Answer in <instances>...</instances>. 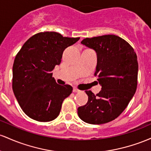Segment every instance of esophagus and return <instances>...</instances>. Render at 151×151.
Segmentation results:
<instances>
[{
    "instance_id": "1",
    "label": "esophagus",
    "mask_w": 151,
    "mask_h": 151,
    "mask_svg": "<svg viewBox=\"0 0 151 151\" xmlns=\"http://www.w3.org/2000/svg\"><path fill=\"white\" fill-rule=\"evenodd\" d=\"M73 91L74 93H78V92H80V91H79V90L78 89V88H75V87H74L73 89Z\"/></svg>"
}]
</instances>
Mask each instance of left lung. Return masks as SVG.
I'll use <instances>...</instances> for the list:
<instances>
[{
    "mask_svg": "<svg viewBox=\"0 0 151 151\" xmlns=\"http://www.w3.org/2000/svg\"><path fill=\"white\" fill-rule=\"evenodd\" d=\"M81 43L97 53L94 76L102 88L96 95L86 91L88 101L78 108V114L87 123L104 124L118 118L134 96L138 85V58L133 47L115 35L86 38Z\"/></svg>",
    "mask_w": 151,
    "mask_h": 151,
    "instance_id": "8db88e82",
    "label": "left lung"
}]
</instances>
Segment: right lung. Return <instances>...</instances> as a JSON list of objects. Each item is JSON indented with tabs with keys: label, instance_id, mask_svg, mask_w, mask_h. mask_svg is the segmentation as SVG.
<instances>
[{
	"label": "right lung",
	"instance_id": "right-lung-1",
	"mask_svg": "<svg viewBox=\"0 0 151 151\" xmlns=\"http://www.w3.org/2000/svg\"><path fill=\"white\" fill-rule=\"evenodd\" d=\"M79 39L57 32H40L30 37L17 53L12 87L22 110L30 118L47 122L58 116L73 88L58 84L51 71L61 62L64 50Z\"/></svg>",
	"mask_w": 151,
	"mask_h": 151
}]
</instances>
